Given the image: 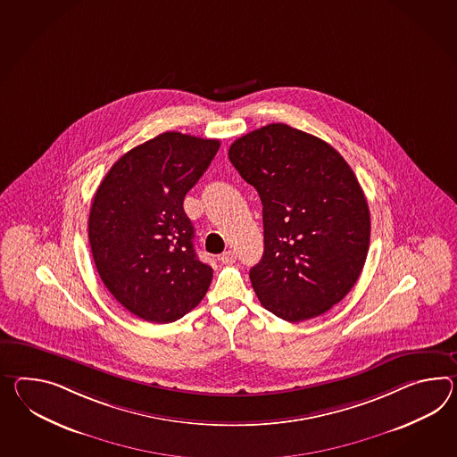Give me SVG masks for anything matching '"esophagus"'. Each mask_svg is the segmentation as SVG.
Listing matches in <instances>:
<instances>
[{"label":"esophagus","instance_id":"34e87169","mask_svg":"<svg viewBox=\"0 0 457 457\" xmlns=\"http://www.w3.org/2000/svg\"><path fill=\"white\" fill-rule=\"evenodd\" d=\"M220 261L223 262V264H233V262H236V253L234 251H224L223 254H221V257H220Z\"/></svg>","mask_w":457,"mask_h":457}]
</instances>
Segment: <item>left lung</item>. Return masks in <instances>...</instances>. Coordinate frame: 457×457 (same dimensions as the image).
Segmentation results:
<instances>
[{
	"label": "left lung",
	"mask_w": 457,
	"mask_h": 457,
	"mask_svg": "<svg viewBox=\"0 0 457 457\" xmlns=\"http://www.w3.org/2000/svg\"><path fill=\"white\" fill-rule=\"evenodd\" d=\"M262 203L264 254L249 270L264 309L287 322L319 317L355 286L370 210L353 170L320 138L269 123L229 146Z\"/></svg>",
	"instance_id": "left-lung-1"
}]
</instances>
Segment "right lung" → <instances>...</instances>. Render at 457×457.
Here are the masks:
<instances>
[{
  "mask_svg": "<svg viewBox=\"0 0 457 457\" xmlns=\"http://www.w3.org/2000/svg\"><path fill=\"white\" fill-rule=\"evenodd\" d=\"M218 148L220 140L165 132L120 156L96 191L89 214L96 268L112 295L146 322L179 320L212 284L183 200Z\"/></svg>",
  "mask_w": 457,
  "mask_h": 457,
  "instance_id": "right-lung-1",
  "label": "right lung"
}]
</instances>
